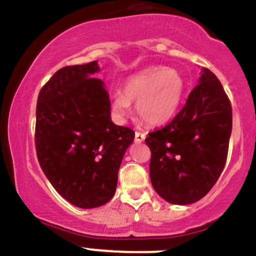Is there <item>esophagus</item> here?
Here are the masks:
<instances>
[{"mask_svg": "<svg viewBox=\"0 0 256 256\" xmlns=\"http://www.w3.org/2000/svg\"><path fill=\"white\" fill-rule=\"evenodd\" d=\"M144 139H146V133H142V132H136L134 140H136V143H140V142H143Z\"/></svg>", "mask_w": 256, "mask_h": 256, "instance_id": "obj_1", "label": "esophagus"}]
</instances>
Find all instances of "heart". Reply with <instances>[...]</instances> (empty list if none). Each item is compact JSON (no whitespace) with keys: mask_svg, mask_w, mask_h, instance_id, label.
<instances>
[{"mask_svg":"<svg viewBox=\"0 0 256 256\" xmlns=\"http://www.w3.org/2000/svg\"><path fill=\"white\" fill-rule=\"evenodd\" d=\"M184 80L168 67H153L129 78L122 92L113 96V110L126 118L136 103V113L149 126H162L178 112L184 94Z\"/></svg>","mask_w":256,"mask_h":256,"instance_id":"obj_1","label":"heart"}]
</instances>
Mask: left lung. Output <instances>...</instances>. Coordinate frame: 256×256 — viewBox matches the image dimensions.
I'll return each instance as SVG.
<instances>
[{"label": "left lung", "instance_id": "8db88e82", "mask_svg": "<svg viewBox=\"0 0 256 256\" xmlns=\"http://www.w3.org/2000/svg\"><path fill=\"white\" fill-rule=\"evenodd\" d=\"M180 112L146 138L154 190L172 204L200 200L219 179L229 149L232 104L216 76L204 68Z\"/></svg>", "mask_w": 256, "mask_h": 256}]
</instances>
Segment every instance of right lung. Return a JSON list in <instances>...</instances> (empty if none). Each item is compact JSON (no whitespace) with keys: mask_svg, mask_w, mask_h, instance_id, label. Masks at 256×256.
Segmentation results:
<instances>
[{"mask_svg":"<svg viewBox=\"0 0 256 256\" xmlns=\"http://www.w3.org/2000/svg\"><path fill=\"white\" fill-rule=\"evenodd\" d=\"M97 60L66 66L40 90L36 153L53 188L78 208L103 206L114 196L118 170L133 129L110 120L104 83L92 77Z\"/></svg>","mask_w":256,"mask_h":256,"instance_id":"1","label":"right lung"}]
</instances>
